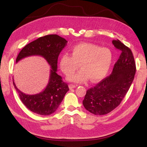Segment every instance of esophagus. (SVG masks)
Wrapping results in <instances>:
<instances>
[{"mask_svg":"<svg viewBox=\"0 0 147 147\" xmlns=\"http://www.w3.org/2000/svg\"><path fill=\"white\" fill-rule=\"evenodd\" d=\"M69 87L70 90H72V89L75 88V87H76V85H75V84H69Z\"/></svg>","mask_w":147,"mask_h":147,"instance_id":"1","label":"esophagus"}]
</instances>
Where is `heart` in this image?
I'll return each mask as SVG.
<instances>
[{"mask_svg": "<svg viewBox=\"0 0 147 147\" xmlns=\"http://www.w3.org/2000/svg\"><path fill=\"white\" fill-rule=\"evenodd\" d=\"M70 55H61L59 65L66 75L73 74L79 68L77 73L68 77L69 81L82 83L88 78L97 82L104 78L107 74L112 63V53L107 48H100L94 44L80 43L70 49Z\"/></svg>", "mask_w": 147, "mask_h": 147, "instance_id": "obj_1", "label": "heart"}]
</instances>
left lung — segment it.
Instances as JSON below:
<instances>
[{
    "label": "left lung",
    "mask_w": 147,
    "mask_h": 147,
    "mask_svg": "<svg viewBox=\"0 0 147 147\" xmlns=\"http://www.w3.org/2000/svg\"><path fill=\"white\" fill-rule=\"evenodd\" d=\"M121 51L109 77L86 91L83 104L88 111L96 115L112 112L120 104L134 80L136 67L130 48L119 40L112 41Z\"/></svg>",
    "instance_id": "obj_1"
}]
</instances>
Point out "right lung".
<instances>
[{
    "label": "right lung",
    "instance_id": "obj_1",
    "mask_svg": "<svg viewBox=\"0 0 147 147\" xmlns=\"http://www.w3.org/2000/svg\"><path fill=\"white\" fill-rule=\"evenodd\" d=\"M67 41L56 34L40 37L26 45L20 52L16 59L18 63L26 57L38 55L42 56L50 65V78L45 90L37 94H26L13 85L21 100L31 112L41 115H49L58 108L66 92L69 90L67 84L62 80L57 74V59Z\"/></svg>",
    "mask_w": 147,
    "mask_h": 147
}]
</instances>
